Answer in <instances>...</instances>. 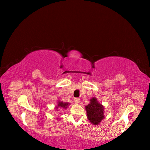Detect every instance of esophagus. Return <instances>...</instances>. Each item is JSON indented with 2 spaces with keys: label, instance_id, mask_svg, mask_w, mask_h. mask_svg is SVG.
Wrapping results in <instances>:
<instances>
[{
  "label": "esophagus",
  "instance_id": "34e87169",
  "mask_svg": "<svg viewBox=\"0 0 150 150\" xmlns=\"http://www.w3.org/2000/svg\"><path fill=\"white\" fill-rule=\"evenodd\" d=\"M74 101H75V103L76 104H79L80 102V99H79V98H75Z\"/></svg>",
  "mask_w": 150,
  "mask_h": 150
}]
</instances>
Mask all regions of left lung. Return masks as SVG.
Here are the masks:
<instances>
[{"mask_svg": "<svg viewBox=\"0 0 150 150\" xmlns=\"http://www.w3.org/2000/svg\"><path fill=\"white\" fill-rule=\"evenodd\" d=\"M85 110L88 120L93 125H98L105 118V107L98 103L96 97L91 98L89 104L85 106Z\"/></svg>", "mask_w": 150, "mask_h": 150, "instance_id": "left-lung-1", "label": "left lung"}]
</instances>
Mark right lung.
Returning a JSON list of instances; mask_svg holds the SVG:
<instances>
[{
	"mask_svg": "<svg viewBox=\"0 0 150 150\" xmlns=\"http://www.w3.org/2000/svg\"><path fill=\"white\" fill-rule=\"evenodd\" d=\"M70 105L69 103H64L63 101L58 100L57 101V105L55 107V109L56 111H59V109H66L67 108L68 106ZM60 118H57V120H59Z\"/></svg>",
	"mask_w": 150,
	"mask_h": 150,
	"instance_id": "add662e5",
	"label": "right lung"
}]
</instances>
